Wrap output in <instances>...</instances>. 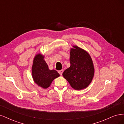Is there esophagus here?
<instances>
[{
  "instance_id": "34e87169",
  "label": "esophagus",
  "mask_w": 124,
  "mask_h": 124,
  "mask_svg": "<svg viewBox=\"0 0 124 124\" xmlns=\"http://www.w3.org/2000/svg\"><path fill=\"white\" fill-rule=\"evenodd\" d=\"M63 72V70H61L58 71V73H59L60 75H62Z\"/></svg>"
}]
</instances>
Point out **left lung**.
<instances>
[{
  "label": "left lung",
  "mask_w": 124,
  "mask_h": 124,
  "mask_svg": "<svg viewBox=\"0 0 124 124\" xmlns=\"http://www.w3.org/2000/svg\"><path fill=\"white\" fill-rule=\"evenodd\" d=\"M70 51V67L64 71L62 76L71 87L76 90L87 87L94 74L92 59L87 52L77 46Z\"/></svg>",
  "instance_id": "left-lung-1"
}]
</instances>
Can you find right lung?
Listing matches in <instances>:
<instances>
[{"label":"right lung","mask_w":124,"mask_h":124,"mask_svg":"<svg viewBox=\"0 0 124 124\" xmlns=\"http://www.w3.org/2000/svg\"><path fill=\"white\" fill-rule=\"evenodd\" d=\"M43 58L44 56L41 54L35 56L32 67V76L35 83L38 86L43 88H47L52 82L60 75L56 70L48 69Z\"/></svg>","instance_id":"right-lung-1"}]
</instances>
